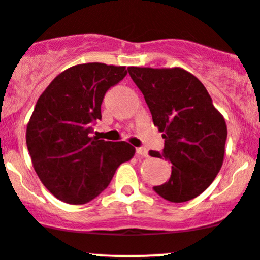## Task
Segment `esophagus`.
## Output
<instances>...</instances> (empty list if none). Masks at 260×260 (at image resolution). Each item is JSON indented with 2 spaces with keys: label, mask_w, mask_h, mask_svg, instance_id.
<instances>
[{
  "label": "esophagus",
  "mask_w": 260,
  "mask_h": 260,
  "mask_svg": "<svg viewBox=\"0 0 260 260\" xmlns=\"http://www.w3.org/2000/svg\"><path fill=\"white\" fill-rule=\"evenodd\" d=\"M136 154L141 155V156H145V157L149 156V151H147L145 147H137V149H136Z\"/></svg>",
  "instance_id": "obj_1"
}]
</instances>
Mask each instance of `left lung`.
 I'll return each mask as SVG.
<instances>
[{"label":"left lung","instance_id":"1","mask_svg":"<svg viewBox=\"0 0 260 260\" xmlns=\"http://www.w3.org/2000/svg\"><path fill=\"white\" fill-rule=\"evenodd\" d=\"M142 92L164 149L150 151L172 164L171 178L154 191L172 203H185L207 190L223 164L227 125L195 75L181 68H128Z\"/></svg>","mask_w":260,"mask_h":260}]
</instances>
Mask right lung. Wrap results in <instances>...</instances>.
<instances>
[{
	"label": "right lung",
	"instance_id": "obj_1",
	"mask_svg": "<svg viewBox=\"0 0 260 260\" xmlns=\"http://www.w3.org/2000/svg\"><path fill=\"white\" fill-rule=\"evenodd\" d=\"M125 67L88 62L60 73L38 99L26 127V146L37 176L55 198L79 205L109 186L118 167L135 155L124 141L91 137L110 87Z\"/></svg>",
	"mask_w": 260,
	"mask_h": 260
}]
</instances>
